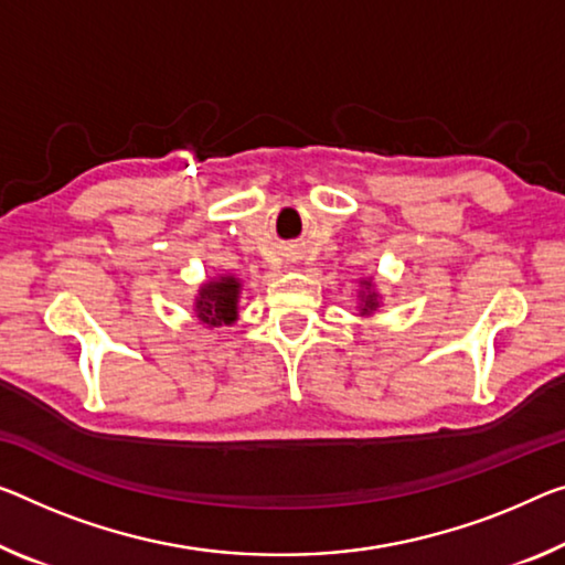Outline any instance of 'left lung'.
<instances>
[{
    "instance_id": "left-lung-1",
    "label": "left lung",
    "mask_w": 565,
    "mask_h": 565,
    "mask_svg": "<svg viewBox=\"0 0 565 565\" xmlns=\"http://www.w3.org/2000/svg\"><path fill=\"white\" fill-rule=\"evenodd\" d=\"M381 306V295L373 288V280L366 277V280H361V290H359V312L361 316H373V312L379 310Z\"/></svg>"
}]
</instances>
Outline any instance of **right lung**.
Returning a JSON list of instances; mask_svg holds the SVG:
<instances>
[{
  "instance_id": "add662e5",
  "label": "right lung",
  "mask_w": 565,
  "mask_h": 565,
  "mask_svg": "<svg viewBox=\"0 0 565 565\" xmlns=\"http://www.w3.org/2000/svg\"><path fill=\"white\" fill-rule=\"evenodd\" d=\"M242 282L234 275H220L214 280H206L196 292L194 316L206 328L232 326L237 320Z\"/></svg>"
}]
</instances>
